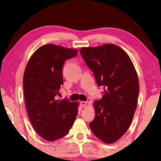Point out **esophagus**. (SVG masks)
I'll return each mask as SVG.
<instances>
[{
	"label": "esophagus",
	"mask_w": 161,
	"mask_h": 161,
	"mask_svg": "<svg viewBox=\"0 0 161 161\" xmlns=\"http://www.w3.org/2000/svg\"><path fill=\"white\" fill-rule=\"evenodd\" d=\"M87 104V102H85V101H81L80 102V106L81 107H85Z\"/></svg>",
	"instance_id": "esophagus-1"
}]
</instances>
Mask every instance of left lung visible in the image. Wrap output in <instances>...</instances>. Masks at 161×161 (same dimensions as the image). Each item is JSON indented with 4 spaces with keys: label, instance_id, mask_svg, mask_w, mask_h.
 <instances>
[{
    "label": "left lung",
    "instance_id": "1",
    "mask_svg": "<svg viewBox=\"0 0 161 161\" xmlns=\"http://www.w3.org/2000/svg\"><path fill=\"white\" fill-rule=\"evenodd\" d=\"M80 51L104 91L102 99L93 103L96 116L89 126L99 140L113 143L126 132L137 108L139 81L134 65L126 52L114 44Z\"/></svg>",
    "mask_w": 161,
    "mask_h": 161
}]
</instances>
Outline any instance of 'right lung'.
I'll return each instance as SVG.
<instances>
[{
  "mask_svg": "<svg viewBox=\"0 0 161 161\" xmlns=\"http://www.w3.org/2000/svg\"><path fill=\"white\" fill-rule=\"evenodd\" d=\"M77 50L47 44L32 54L23 75L27 112L37 134L48 141L67 134L78 114V102L58 99L63 84L62 66Z\"/></svg>",
  "mask_w": 161,
  "mask_h": 161,
  "instance_id": "obj_1",
  "label": "right lung"
}]
</instances>
